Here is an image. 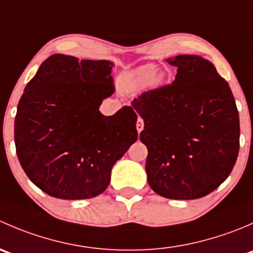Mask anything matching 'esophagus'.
Masks as SVG:
<instances>
[{
    "label": "esophagus",
    "mask_w": 253,
    "mask_h": 253,
    "mask_svg": "<svg viewBox=\"0 0 253 253\" xmlns=\"http://www.w3.org/2000/svg\"><path fill=\"white\" fill-rule=\"evenodd\" d=\"M137 131H138V133H141L142 129L144 128V121H143V119H141V117H138V120H137Z\"/></svg>",
    "instance_id": "34e87169"
}]
</instances>
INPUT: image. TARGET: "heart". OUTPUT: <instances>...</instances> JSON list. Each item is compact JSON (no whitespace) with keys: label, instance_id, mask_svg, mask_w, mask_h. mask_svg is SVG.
<instances>
[{"label":"heart","instance_id":"heart-1","mask_svg":"<svg viewBox=\"0 0 253 253\" xmlns=\"http://www.w3.org/2000/svg\"><path fill=\"white\" fill-rule=\"evenodd\" d=\"M155 76H157V67L154 65L141 66L125 76L122 85L127 93H136L149 85Z\"/></svg>","mask_w":253,"mask_h":253}]
</instances>
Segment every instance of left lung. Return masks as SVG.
<instances>
[{"mask_svg":"<svg viewBox=\"0 0 253 253\" xmlns=\"http://www.w3.org/2000/svg\"><path fill=\"white\" fill-rule=\"evenodd\" d=\"M175 81L142 93L132 108L144 120L148 183L170 200H196L230 175L240 148V120L228 82L196 55L168 58Z\"/></svg>","mask_w":253,"mask_h":253,"instance_id":"left-lung-1","label":"left lung"}]
</instances>
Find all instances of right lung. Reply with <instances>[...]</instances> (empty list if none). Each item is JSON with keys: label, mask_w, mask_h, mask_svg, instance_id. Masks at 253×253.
<instances>
[{"label": "right lung", "mask_w": 253, "mask_h": 253, "mask_svg": "<svg viewBox=\"0 0 253 253\" xmlns=\"http://www.w3.org/2000/svg\"><path fill=\"white\" fill-rule=\"evenodd\" d=\"M114 63L50 56L27 84L14 120L17 157L35 186L61 200H85L110 183L111 169L138 138L137 114L99 111L114 94Z\"/></svg>", "instance_id": "add662e5"}]
</instances>
